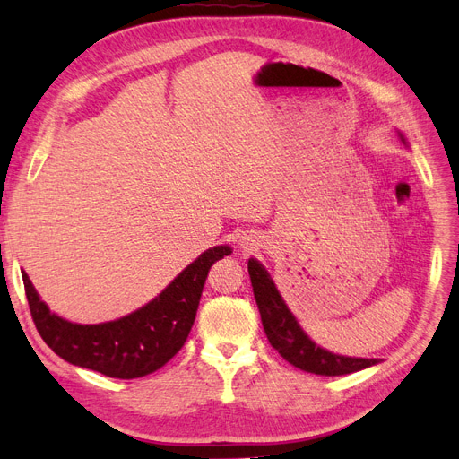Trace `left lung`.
Here are the masks:
<instances>
[{
    "label": "left lung",
    "instance_id": "8db88e82",
    "mask_svg": "<svg viewBox=\"0 0 459 459\" xmlns=\"http://www.w3.org/2000/svg\"><path fill=\"white\" fill-rule=\"evenodd\" d=\"M248 273L266 339L271 341L273 348L278 350L285 361H289L296 368L320 376L350 374L378 363V359L337 356L315 344L302 332L299 322H296V318L281 300L274 281L255 259H248Z\"/></svg>",
    "mask_w": 459,
    "mask_h": 459
}]
</instances>
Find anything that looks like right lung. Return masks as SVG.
<instances>
[{
    "label": "right lung",
    "instance_id": "right-lung-1",
    "mask_svg": "<svg viewBox=\"0 0 459 459\" xmlns=\"http://www.w3.org/2000/svg\"><path fill=\"white\" fill-rule=\"evenodd\" d=\"M230 254V247L204 252L150 304L103 325H74L51 313L25 273L22 278L35 326L53 352L72 365L133 380L155 372L179 352L195 325L211 264Z\"/></svg>",
    "mask_w": 459,
    "mask_h": 459
}]
</instances>
